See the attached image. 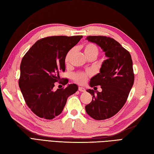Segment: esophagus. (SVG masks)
<instances>
[{
    "label": "esophagus",
    "mask_w": 154,
    "mask_h": 154,
    "mask_svg": "<svg viewBox=\"0 0 154 154\" xmlns=\"http://www.w3.org/2000/svg\"><path fill=\"white\" fill-rule=\"evenodd\" d=\"M79 91H80V92H85L86 89H85V88H83V87H79Z\"/></svg>",
    "instance_id": "obj_1"
}]
</instances>
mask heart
<instances>
[{
	"label": "heart",
	"mask_w": 154,
	"mask_h": 154,
	"mask_svg": "<svg viewBox=\"0 0 154 154\" xmlns=\"http://www.w3.org/2000/svg\"><path fill=\"white\" fill-rule=\"evenodd\" d=\"M83 51L84 54L85 55V56L87 57L91 55H95L97 56L98 53H99V50H98L97 47L95 45L93 44H87L85 45L83 48ZM74 49H71L69 51L66 55H65V62L67 63L69 61L70 58L71 57L72 54H73ZM90 73L89 72H80V73H78L77 74L74 75L73 79L76 81L77 83L79 84H84L86 83V81L88 79V77L89 76Z\"/></svg>",
	"instance_id": "b5f03b06"
}]
</instances>
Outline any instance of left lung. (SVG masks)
I'll list each match as a JSON object with an SVG mask.
<instances>
[{"instance_id":"1","label":"left lung","mask_w":154,"mask_h":154,"mask_svg":"<svg viewBox=\"0 0 154 154\" xmlns=\"http://www.w3.org/2000/svg\"><path fill=\"white\" fill-rule=\"evenodd\" d=\"M86 40L102 49L106 60L100 72L91 78V87L100 85L101 92L93 89L92 101L85 106L87 113L95 120L113 116L124 105L134 81L131 55L119 42L106 36H88Z\"/></svg>"}]
</instances>
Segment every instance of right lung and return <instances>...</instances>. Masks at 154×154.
I'll use <instances>...</instances> for the list:
<instances>
[{"label": "right lung", "instance_id": "obj_1", "mask_svg": "<svg viewBox=\"0 0 154 154\" xmlns=\"http://www.w3.org/2000/svg\"><path fill=\"white\" fill-rule=\"evenodd\" d=\"M82 37L57 35L41 39L22 58L19 87L27 105L38 116L54 119L63 111L67 98L77 91L76 84L56 91L54 87L60 79V74L65 71V55Z\"/></svg>", "mask_w": 154, "mask_h": 154}]
</instances>
